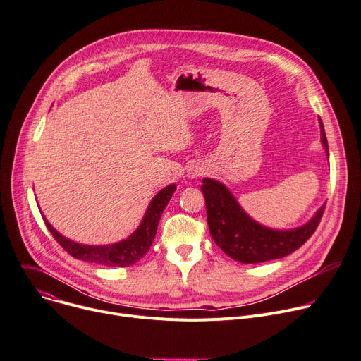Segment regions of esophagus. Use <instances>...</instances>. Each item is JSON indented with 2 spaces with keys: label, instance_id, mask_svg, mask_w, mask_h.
<instances>
[{
  "label": "esophagus",
  "instance_id": "obj_1",
  "mask_svg": "<svg viewBox=\"0 0 361 361\" xmlns=\"http://www.w3.org/2000/svg\"><path fill=\"white\" fill-rule=\"evenodd\" d=\"M204 166H201L200 163H192L190 166H188V171H186V176L189 179H195L198 176L204 175Z\"/></svg>",
  "mask_w": 361,
  "mask_h": 361
}]
</instances>
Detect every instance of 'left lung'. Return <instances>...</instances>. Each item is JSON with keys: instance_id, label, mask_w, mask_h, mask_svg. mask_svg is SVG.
Wrapping results in <instances>:
<instances>
[{"instance_id": "1", "label": "left lung", "mask_w": 361, "mask_h": 361, "mask_svg": "<svg viewBox=\"0 0 361 361\" xmlns=\"http://www.w3.org/2000/svg\"><path fill=\"white\" fill-rule=\"evenodd\" d=\"M318 120L321 143L329 159L324 124L321 118ZM201 190L205 197L209 233L215 244L240 263H262L293 253L314 234L325 209L324 204L308 223L300 227L274 230L262 226L248 215L224 183L205 178Z\"/></svg>"}]
</instances>
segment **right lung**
Listing matches in <instances>:
<instances>
[{
	"mask_svg": "<svg viewBox=\"0 0 361 361\" xmlns=\"http://www.w3.org/2000/svg\"><path fill=\"white\" fill-rule=\"evenodd\" d=\"M175 190H176V185L172 183L163 188L160 192H157L156 197L150 201L140 226H138L135 231L131 235H128L126 240H121L114 244L88 245V244L75 243L54 230L50 226L49 221L44 218V215H43V219L51 235L56 238V241L72 257L90 262V263H97L101 266L127 267L137 263L150 250V245L157 231L160 216L166 205L169 204Z\"/></svg>",
	"mask_w": 361,
	"mask_h": 361,
	"instance_id": "right-lung-1",
	"label": "right lung"
}]
</instances>
